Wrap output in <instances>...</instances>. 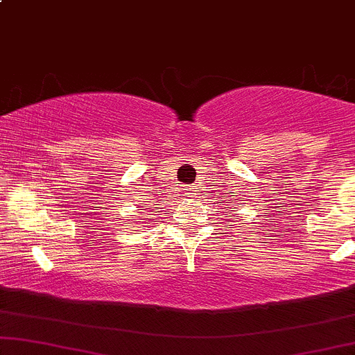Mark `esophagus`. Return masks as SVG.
<instances>
[{
  "label": "esophagus",
  "mask_w": 355,
  "mask_h": 355,
  "mask_svg": "<svg viewBox=\"0 0 355 355\" xmlns=\"http://www.w3.org/2000/svg\"><path fill=\"white\" fill-rule=\"evenodd\" d=\"M190 190H191V191H193V189H190Z\"/></svg>",
  "instance_id": "34e87169"
}]
</instances>
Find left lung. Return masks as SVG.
<instances>
[{
	"instance_id": "8db88e82",
	"label": "left lung",
	"mask_w": 355,
	"mask_h": 355,
	"mask_svg": "<svg viewBox=\"0 0 355 355\" xmlns=\"http://www.w3.org/2000/svg\"><path fill=\"white\" fill-rule=\"evenodd\" d=\"M227 209H229V207H227Z\"/></svg>"
}]
</instances>
